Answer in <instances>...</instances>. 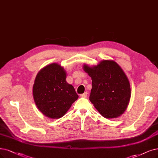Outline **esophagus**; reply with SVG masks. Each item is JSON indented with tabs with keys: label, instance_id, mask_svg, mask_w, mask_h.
Segmentation results:
<instances>
[{
	"label": "esophagus",
	"instance_id": "obj_1",
	"mask_svg": "<svg viewBox=\"0 0 158 158\" xmlns=\"http://www.w3.org/2000/svg\"><path fill=\"white\" fill-rule=\"evenodd\" d=\"M87 96H88V93H87L86 92H85L84 94H81V97H82V98H87Z\"/></svg>",
	"mask_w": 158,
	"mask_h": 158
}]
</instances>
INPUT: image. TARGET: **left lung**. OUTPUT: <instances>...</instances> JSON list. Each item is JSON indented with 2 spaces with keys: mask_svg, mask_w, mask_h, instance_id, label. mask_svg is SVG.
Listing matches in <instances>:
<instances>
[{
  "mask_svg": "<svg viewBox=\"0 0 158 158\" xmlns=\"http://www.w3.org/2000/svg\"><path fill=\"white\" fill-rule=\"evenodd\" d=\"M92 78L90 101L106 118L118 117L126 110L131 97L130 85L122 68L113 60L97 66H83Z\"/></svg>",
  "mask_w": 158,
  "mask_h": 158,
  "instance_id": "8db88e82",
  "label": "left lung"
}]
</instances>
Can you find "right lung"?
Instances as JSON below:
<instances>
[{"instance_id": "add662e5", "label": "right lung", "mask_w": 158, "mask_h": 158, "mask_svg": "<svg viewBox=\"0 0 158 158\" xmlns=\"http://www.w3.org/2000/svg\"><path fill=\"white\" fill-rule=\"evenodd\" d=\"M66 78L64 68L53 63L41 69L35 79L33 85L35 103L49 118H61L79 97Z\"/></svg>"}]
</instances>
